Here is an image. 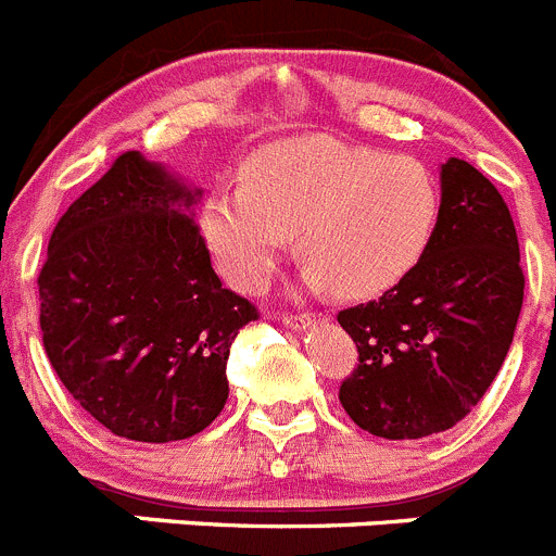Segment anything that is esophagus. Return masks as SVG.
<instances>
[{
  "instance_id": "esophagus-1",
  "label": "esophagus",
  "mask_w": 556,
  "mask_h": 556,
  "mask_svg": "<svg viewBox=\"0 0 556 556\" xmlns=\"http://www.w3.org/2000/svg\"><path fill=\"white\" fill-rule=\"evenodd\" d=\"M317 319H323V314H312V312L283 314V323H287L289 328H308V325H314Z\"/></svg>"
}]
</instances>
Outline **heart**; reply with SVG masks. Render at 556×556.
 Wrapping results in <instances>:
<instances>
[{
    "mask_svg": "<svg viewBox=\"0 0 556 556\" xmlns=\"http://www.w3.org/2000/svg\"><path fill=\"white\" fill-rule=\"evenodd\" d=\"M441 217V187L425 162L330 137L267 146L242 187L203 203L201 231L233 287L256 292L294 233L314 287L375 298L421 262Z\"/></svg>",
    "mask_w": 556,
    "mask_h": 556,
    "instance_id": "b5f03b06",
    "label": "heart"
}]
</instances>
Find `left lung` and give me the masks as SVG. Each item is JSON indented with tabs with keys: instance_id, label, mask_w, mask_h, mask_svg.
<instances>
[{
	"instance_id": "left-lung-1",
	"label": "left lung",
	"mask_w": 556,
	"mask_h": 556,
	"mask_svg": "<svg viewBox=\"0 0 556 556\" xmlns=\"http://www.w3.org/2000/svg\"><path fill=\"white\" fill-rule=\"evenodd\" d=\"M523 303L502 192L466 160L441 167V217L421 262L378 300L336 314L358 350L339 386L361 430L405 441L455 427L485 396Z\"/></svg>"
}]
</instances>
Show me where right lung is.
Listing matches in <instances>:
<instances>
[{
  "instance_id": "obj_1",
  "label": "right lung",
  "mask_w": 556,
  "mask_h": 556,
  "mask_svg": "<svg viewBox=\"0 0 556 556\" xmlns=\"http://www.w3.org/2000/svg\"><path fill=\"white\" fill-rule=\"evenodd\" d=\"M195 195L126 151L60 217L38 275L49 364L99 425L129 441L206 430L228 400L233 336L258 319L212 269L187 215Z\"/></svg>"
}]
</instances>
